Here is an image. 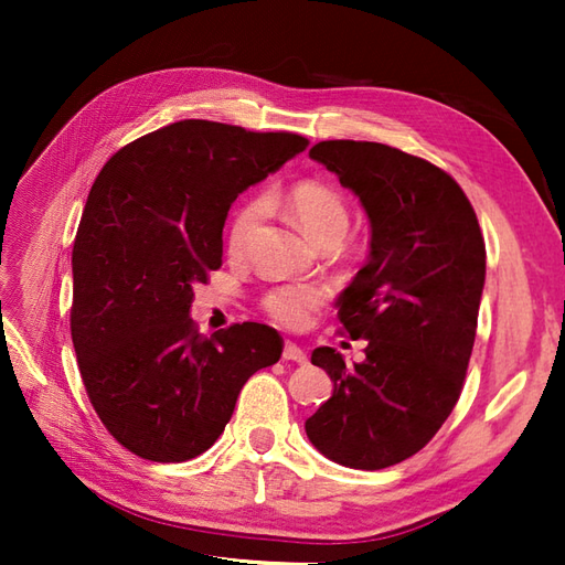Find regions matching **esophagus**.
<instances>
[{
	"label": "esophagus",
	"mask_w": 565,
	"mask_h": 565,
	"mask_svg": "<svg viewBox=\"0 0 565 565\" xmlns=\"http://www.w3.org/2000/svg\"><path fill=\"white\" fill-rule=\"evenodd\" d=\"M281 356L286 359V362H296V364H306V362H308L306 352H303L298 344H294V342H286V344H284Z\"/></svg>",
	"instance_id": "34e87169"
}]
</instances>
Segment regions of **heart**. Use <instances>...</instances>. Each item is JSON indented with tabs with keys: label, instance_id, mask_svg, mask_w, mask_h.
<instances>
[{
	"label": "heart",
	"instance_id": "b5f03b06",
	"mask_svg": "<svg viewBox=\"0 0 565 565\" xmlns=\"http://www.w3.org/2000/svg\"><path fill=\"white\" fill-rule=\"evenodd\" d=\"M286 206H289L296 223L303 227L308 237L316 243H328V239H340L350 225V206L340 189L322 182V179H303L286 191ZM262 199H249L239 206L225 233V245L233 257H245L252 243L257 225L264 218ZM330 291L320 284H281L274 286L262 296V310L267 313L276 326L286 330L306 328L316 310L326 306Z\"/></svg>",
	"mask_w": 565,
	"mask_h": 565
}]
</instances>
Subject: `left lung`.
<instances>
[{
	"label": "left lung",
	"instance_id": "8db88e82",
	"mask_svg": "<svg viewBox=\"0 0 565 565\" xmlns=\"http://www.w3.org/2000/svg\"><path fill=\"white\" fill-rule=\"evenodd\" d=\"M310 158L362 201L371 252L338 301L342 332L366 340V359L313 352L334 391L306 419V435L328 459L379 471L423 449L459 401L486 243L471 201L437 164L369 140H322Z\"/></svg>",
	"mask_w": 565,
	"mask_h": 565
}]
</instances>
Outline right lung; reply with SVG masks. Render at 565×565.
Instances as JSON below:
<instances>
[{"label": "right lung", "instance_id": "right-lung-1", "mask_svg": "<svg viewBox=\"0 0 565 565\" xmlns=\"http://www.w3.org/2000/svg\"><path fill=\"white\" fill-rule=\"evenodd\" d=\"M308 148V138L186 118L102 167L72 245L70 332L84 391L109 435L148 461L179 463L223 435L255 371L279 362L259 322L203 338L194 284L223 264L237 194Z\"/></svg>", "mask_w": 565, "mask_h": 565}]
</instances>
